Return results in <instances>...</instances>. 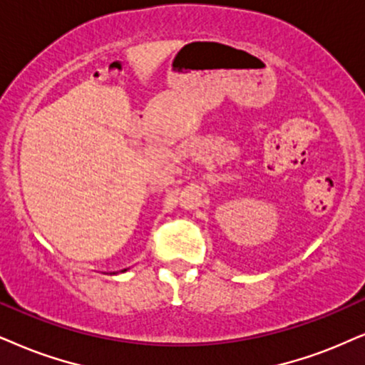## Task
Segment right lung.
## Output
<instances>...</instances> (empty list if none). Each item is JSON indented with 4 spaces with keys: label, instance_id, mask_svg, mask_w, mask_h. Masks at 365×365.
I'll list each match as a JSON object with an SVG mask.
<instances>
[{
    "label": "right lung",
    "instance_id": "1",
    "mask_svg": "<svg viewBox=\"0 0 365 365\" xmlns=\"http://www.w3.org/2000/svg\"><path fill=\"white\" fill-rule=\"evenodd\" d=\"M124 271H126V269H124Z\"/></svg>",
    "mask_w": 365,
    "mask_h": 365
}]
</instances>
